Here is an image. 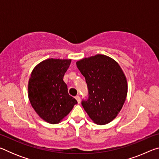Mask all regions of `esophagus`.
<instances>
[{"instance_id": "obj_1", "label": "esophagus", "mask_w": 159, "mask_h": 159, "mask_svg": "<svg viewBox=\"0 0 159 159\" xmlns=\"http://www.w3.org/2000/svg\"><path fill=\"white\" fill-rule=\"evenodd\" d=\"M75 98H76V99L77 100L78 103H80V97H79V95H77V96L75 97Z\"/></svg>"}]
</instances>
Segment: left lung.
<instances>
[{
  "instance_id": "1",
  "label": "left lung",
  "mask_w": 159,
  "mask_h": 159,
  "mask_svg": "<svg viewBox=\"0 0 159 159\" xmlns=\"http://www.w3.org/2000/svg\"><path fill=\"white\" fill-rule=\"evenodd\" d=\"M76 65L88 85L89 97L82 102L85 111L98 125L112 121L121 110L128 93L122 69L114 59L100 54L83 58Z\"/></svg>"
}]
</instances>
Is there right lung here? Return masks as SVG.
<instances>
[{
	"instance_id": "right-lung-1",
	"label": "right lung",
	"mask_w": 159,
	"mask_h": 159,
	"mask_svg": "<svg viewBox=\"0 0 159 159\" xmlns=\"http://www.w3.org/2000/svg\"><path fill=\"white\" fill-rule=\"evenodd\" d=\"M71 60L48 59L32 71L28 83L29 101L37 114L51 124L59 123L77 101L69 95L63 80Z\"/></svg>"
}]
</instances>
